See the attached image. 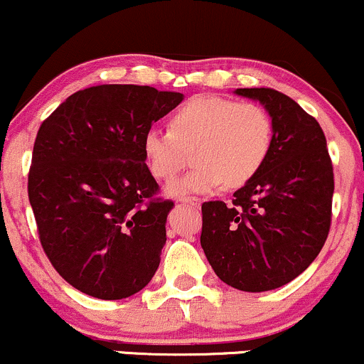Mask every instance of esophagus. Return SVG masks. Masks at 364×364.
<instances>
[{
  "mask_svg": "<svg viewBox=\"0 0 364 364\" xmlns=\"http://www.w3.org/2000/svg\"><path fill=\"white\" fill-rule=\"evenodd\" d=\"M181 201L186 203V204H191V206H196V208H198L199 204H201V199H199V198H191V196H189V198H182Z\"/></svg>",
  "mask_w": 364,
  "mask_h": 364,
  "instance_id": "1",
  "label": "esophagus"
}]
</instances>
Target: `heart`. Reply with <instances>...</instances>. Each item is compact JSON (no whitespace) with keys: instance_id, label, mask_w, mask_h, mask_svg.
I'll use <instances>...</instances> for the list:
<instances>
[{"instance_id":"b5f03b06","label":"heart","mask_w":364,"mask_h":364,"mask_svg":"<svg viewBox=\"0 0 364 364\" xmlns=\"http://www.w3.org/2000/svg\"><path fill=\"white\" fill-rule=\"evenodd\" d=\"M273 146V120L258 103L220 96L189 97L168 118V129H149L142 137L148 168L170 182L189 163L194 170L170 186L177 198L242 187L263 168Z\"/></svg>"}]
</instances>
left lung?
Listing matches in <instances>:
<instances>
[{
  "instance_id": "obj_1",
  "label": "left lung",
  "mask_w": 364,
  "mask_h": 364,
  "mask_svg": "<svg viewBox=\"0 0 364 364\" xmlns=\"http://www.w3.org/2000/svg\"><path fill=\"white\" fill-rule=\"evenodd\" d=\"M273 120L272 153L232 204L203 203L201 246L220 280L246 292L282 287L320 255L332 225L333 166L323 130L270 87L237 89Z\"/></svg>"
}]
</instances>
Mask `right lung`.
I'll use <instances>...</instances> for the list:
<instances>
[{
	"label": "right lung",
	"instance_id": "1",
	"mask_svg": "<svg viewBox=\"0 0 364 364\" xmlns=\"http://www.w3.org/2000/svg\"><path fill=\"white\" fill-rule=\"evenodd\" d=\"M181 101L149 85H92L41 124L28 201L48 259L77 291L124 299L158 270L173 201L160 198L142 137Z\"/></svg>",
	"mask_w": 364,
	"mask_h": 364
}]
</instances>
